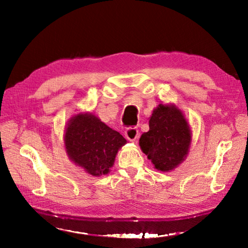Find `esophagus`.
<instances>
[{
	"label": "esophagus",
	"instance_id": "34e87169",
	"mask_svg": "<svg viewBox=\"0 0 248 248\" xmlns=\"http://www.w3.org/2000/svg\"><path fill=\"white\" fill-rule=\"evenodd\" d=\"M125 138H127L131 141H135L139 139V130L135 127H129L125 130Z\"/></svg>",
	"mask_w": 248,
	"mask_h": 248
}]
</instances>
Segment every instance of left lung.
<instances>
[{"mask_svg":"<svg viewBox=\"0 0 248 248\" xmlns=\"http://www.w3.org/2000/svg\"><path fill=\"white\" fill-rule=\"evenodd\" d=\"M191 143V131L181 110L159 104L149 120V131L141 134L140 146L156 170H171L184 160Z\"/></svg>","mask_w":248,"mask_h":248,"instance_id":"left-lung-1","label":"left lung"}]
</instances>
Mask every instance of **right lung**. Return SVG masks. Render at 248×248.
<instances>
[{
  "mask_svg": "<svg viewBox=\"0 0 248 248\" xmlns=\"http://www.w3.org/2000/svg\"><path fill=\"white\" fill-rule=\"evenodd\" d=\"M127 140L92 114H78L65 132L67 154L93 176L105 175L113 166L118 149Z\"/></svg>",
  "mask_w": 248,
  "mask_h": 248,
  "instance_id": "obj_1",
  "label": "right lung"
}]
</instances>
